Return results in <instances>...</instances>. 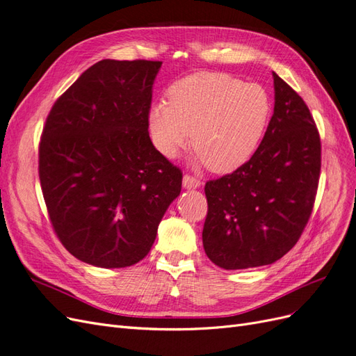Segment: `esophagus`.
<instances>
[{
	"mask_svg": "<svg viewBox=\"0 0 356 356\" xmlns=\"http://www.w3.org/2000/svg\"><path fill=\"white\" fill-rule=\"evenodd\" d=\"M182 187L188 188V190L199 188L200 187V181L197 178H195V177H191V175H184V178H182Z\"/></svg>",
	"mask_w": 356,
	"mask_h": 356,
	"instance_id": "34e87169",
	"label": "esophagus"
}]
</instances>
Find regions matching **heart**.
<instances>
[{
	"instance_id": "1",
	"label": "heart",
	"mask_w": 356,
	"mask_h": 356,
	"mask_svg": "<svg viewBox=\"0 0 356 356\" xmlns=\"http://www.w3.org/2000/svg\"><path fill=\"white\" fill-rule=\"evenodd\" d=\"M169 102L148 111L153 144L168 159L190 145L197 163L215 174H230L260 147L272 117V98L258 83L224 72H196L174 83Z\"/></svg>"
}]
</instances>
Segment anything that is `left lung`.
<instances>
[{"mask_svg":"<svg viewBox=\"0 0 356 356\" xmlns=\"http://www.w3.org/2000/svg\"><path fill=\"white\" fill-rule=\"evenodd\" d=\"M275 108L254 156L233 174L208 181L202 241L225 270L282 258L303 233L321 172V139L298 93L273 72Z\"/></svg>","mask_w":356,"mask_h":356,"instance_id":"left-lung-1","label":"left lung"}]
</instances>
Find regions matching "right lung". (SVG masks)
Returning a JSON list of instances; mask_svg holds the SVG:
<instances>
[{
    "label": "right lung",
    "mask_w": 356,
    "mask_h": 356,
    "mask_svg": "<svg viewBox=\"0 0 356 356\" xmlns=\"http://www.w3.org/2000/svg\"><path fill=\"white\" fill-rule=\"evenodd\" d=\"M159 60L104 59L53 105L38 172L53 229L80 261H141L181 191V170L148 134Z\"/></svg>",
    "instance_id": "1"
}]
</instances>
